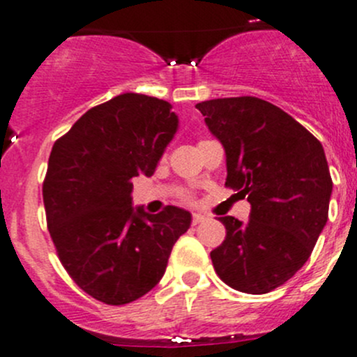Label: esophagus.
I'll list each match as a JSON object with an SVG mask.
<instances>
[{
  "label": "esophagus",
  "mask_w": 357,
  "mask_h": 357,
  "mask_svg": "<svg viewBox=\"0 0 357 357\" xmlns=\"http://www.w3.org/2000/svg\"><path fill=\"white\" fill-rule=\"evenodd\" d=\"M206 220H207V218L204 216V214L197 213V214H193V216H192V225H199V223H202V221H206Z\"/></svg>",
  "instance_id": "1"
}]
</instances>
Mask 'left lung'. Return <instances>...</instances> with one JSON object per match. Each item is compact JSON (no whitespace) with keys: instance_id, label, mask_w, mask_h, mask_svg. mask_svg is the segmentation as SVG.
Listing matches in <instances>:
<instances>
[{"instance_id":"obj_1","label":"left lung","mask_w":357,"mask_h":357,"mask_svg":"<svg viewBox=\"0 0 357 357\" xmlns=\"http://www.w3.org/2000/svg\"><path fill=\"white\" fill-rule=\"evenodd\" d=\"M195 108L225 148V186L251 204L245 223L220 218L227 237L211 251L214 271L237 291H272L302 268L328 221L333 181L323 144L281 108L251 96Z\"/></svg>"}]
</instances>
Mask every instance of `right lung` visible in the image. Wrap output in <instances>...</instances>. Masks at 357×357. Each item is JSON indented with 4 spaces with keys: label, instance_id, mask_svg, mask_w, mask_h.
<instances>
[{
    "label": "right lung",
    "instance_id": "obj_1",
    "mask_svg": "<svg viewBox=\"0 0 357 357\" xmlns=\"http://www.w3.org/2000/svg\"><path fill=\"white\" fill-rule=\"evenodd\" d=\"M172 106L120 94L79 116L59 137L43 181L47 225L69 278L92 298L126 305L162 279L192 214L132 207V181L151 176L178 130Z\"/></svg>",
    "mask_w": 357,
    "mask_h": 357
}]
</instances>
